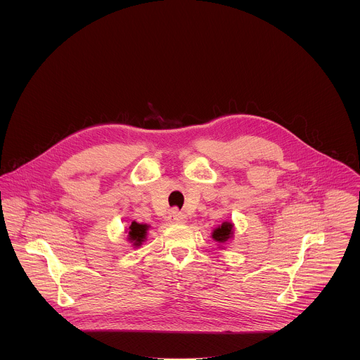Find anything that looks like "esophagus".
I'll list each match as a JSON object with an SVG mask.
<instances>
[{"mask_svg":"<svg viewBox=\"0 0 360 360\" xmlns=\"http://www.w3.org/2000/svg\"><path fill=\"white\" fill-rule=\"evenodd\" d=\"M167 220L170 221V223H186L187 221V216L184 214V213H181V212H179V210H172L170 213H169V216H167Z\"/></svg>","mask_w":360,"mask_h":360,"instance_id":"esophagus-1","label":"esophagus"}]
</instances>
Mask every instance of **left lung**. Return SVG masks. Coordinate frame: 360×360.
I'll return each mask as SVG.
<instances>
[{
	"instance_id": "8db88e82",
	"label": "left lung",
	"mask_w": 360,
	"mask_h": 360,
	"mask_svg": "<svg viewBox=\"0 0 360 360\" xmlns=\"http://www.w3.org/2000/svg\"><path fill=\"white\" fill-rule=\"evenodd\" d=\"M234 237V224L233 221H223L212 231V238L220 244H226Z\"/></svg>"
}]
</instances>
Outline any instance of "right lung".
Segmentation results:
<instances>
[{
	"label": "right lung",
	"instance_id": "1",
	"mask_svg": "<svg viewBox=\"0 0 360 360\" xmlns=\"http://www.w3.org/2000/svg\"><path fill=\"white\" fill-rule=\"evenodd\" d=\"M150 226L148 224H141L137 221H131L130 227H129V233H127V241L136 248H139L146 240H147V231H148Z\"/></svg>",
	"mask_w": 360,
	"mask_h": 360
}]
</instances>
